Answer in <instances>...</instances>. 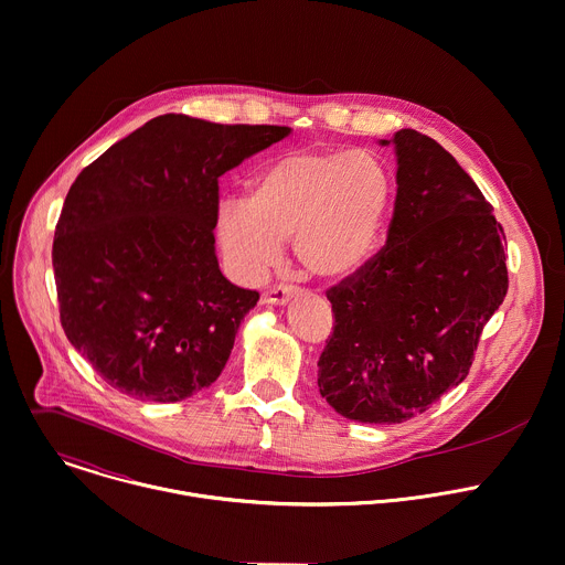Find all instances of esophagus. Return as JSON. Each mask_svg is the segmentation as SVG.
Wrapping results in <instances>:
<instances>
[{
	"label": "esophagus",
	"instance_id": "obj_1",
	"mask_svg": "<svg viewBox=\"0 0 565 565\" xmlns=\"http://www.w3.org/2000/svg\"><path fill=\"white\" fill-rule=\"evenodd\" d=\"M292 297H295L292 286H273L262 295V301L270 303V306H286Z\"/></svg>",
	"mask_w": 565,
	"mask_h": 565
}]
</instances>
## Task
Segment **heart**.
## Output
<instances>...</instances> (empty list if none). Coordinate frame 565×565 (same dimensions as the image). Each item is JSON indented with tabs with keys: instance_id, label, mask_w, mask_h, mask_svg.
I'll use <instances>...</instances> for the list:
<instances>
[{
	"instance_id": "1",
	"label": "heart",
	"mask_w": 565,
	"mask_h": 565,
	"mask_svg": "<svg viewBox=\"0 0 565 565\" xmlns=\"http://www.w3.org/2000/svg\"><path fill=\"white\" fill-rule=\"evenodd\" d=\"M391 206V177L380 157L345 150L292 152L268 166L246 200L217 213V239L242 281H257L284 242L306 275L341 279L372 253Z\"/></svg>"
}]
</instances>
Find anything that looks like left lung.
I'll return each instance as SVG.
<instances>
[{"label":"left lung","mask_w":565,"mask_h":565,"mask_svg":"<svg viewBox=\"0 0 565 565\" xmlns=\"http://www.w3.org/2000/svg\"><path fill=\"white\" fill-rule=\"evenodd\" d=\"M393 143L386 246L326 292L334 328L317 363L321 397L361 424H404L459 386L508 292L505 235L472 177L413 128Z\"/></svg>","instance_id":"left-lung-1"}]
</instances>
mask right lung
I'll return each instance as SVG.
<instances>
[{
	"instance_id": "obj_1",
	"label": "right lung",
	"mask_w": 565,
	"mask_h": 565,
	"mask_svg": "<svg viewBox=\"0 0 565 565\" xmlns=\"http://www.w3.org/2000/svg\"><path fill=\"white\" fill-rule=\"evenodd\" d=\"M288 135L168 113L79 172L53 270L62 328L108 386L172 404L217 382L259 301L220 270V177Z\"/></svg>"
}]
</instances>
